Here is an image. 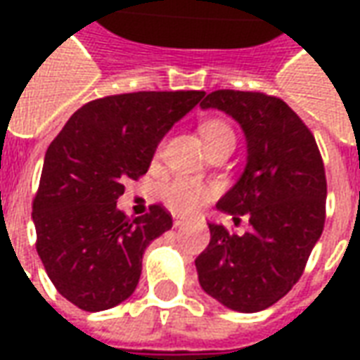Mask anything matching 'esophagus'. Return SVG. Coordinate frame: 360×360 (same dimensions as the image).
Listing matches in <instances>:
<instances>
[{
	"label": "esophagus",
	"instance_id": "esophagus-1",
	"mask_svg": "<svg viewBox=\"0 0 360 360\" xmlns=\"http://www.w3.org/2000/svg\"><path fill=\"white\" fill-rule=\"evenodd\" d=\"M187 224V218H183V216H173V226L181 227Z\"/></svg>",
	"mask_w": 360,
	"mask_h": 360
}]
</instances>
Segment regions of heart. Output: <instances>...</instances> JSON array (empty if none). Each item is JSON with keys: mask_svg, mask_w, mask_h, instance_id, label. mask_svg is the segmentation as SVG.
I'll use <instances>...</instances> for the list:
<instances>
[{"mask_svg": "<svg viewBox=\"0 0 360 360\" xmlns=\"http://www.w3.org/2000/svg\"><path fill=\"white\" fill-rule=\"evenodd\" d=\"M200 134H202L206 150L214 148L218 144H224V142L235 144L233 129L221 119L204 121L200 125ZM212 196H214V187L206 185L202 181L193 179V177H185V175L167 181L162 187L164 202L173 212H179V214H193V212L200 210Z\"/></svg>", "mask_w": 360, "mask_h": 360, "instance_id": "1", "label": "heart"}]
</instances>
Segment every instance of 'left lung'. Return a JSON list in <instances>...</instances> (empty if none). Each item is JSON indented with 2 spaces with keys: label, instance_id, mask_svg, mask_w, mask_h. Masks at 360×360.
Returning a JSON list of instances; mask_svg holds the SVG:
<instances>
[{
  "label": "left lung",
  "instance_id": "left-lung-1",
  "mask_svg": "<svg viewBox=\"0 0 360 360\" xmlns=\"http://www.w3.org/2000/svg\"><path fill=\"white\" fill-rule=\"evenodd\" d=\"M200 108L226 111L245 133V172L216 208L250 227L237 235L208 224L210 243L195 260L198 281L227 309L258 312L291 291L322 235V156L309 127L276 96L216 90Z\"/></svg>",
  "mask_w": 360,
  "mask_h": 360
}]
</instances>
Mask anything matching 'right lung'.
I'll return each mask as SVG.
<instances>
[{"label": "right lung", "mask_w": 360, "mask_h": 360, "mask_svg": "<svg viewBox=\"0 0 360 360\" xmlns=\"http://www.w3.org/2000/svg\"><path fill=\"white\" fill-rule=\"evenodd\" d=\"M202 98V90L98 98L75 111L48 146L32 202L36 250L75 307L108 310L136 289L142 255L172 229V214L152 204L148 214L129 218L117 198L125 181L148 172L165 133Z\"/></svg>", "instance_id": "1"}]
</instances>
